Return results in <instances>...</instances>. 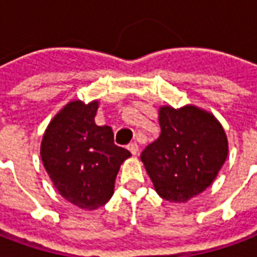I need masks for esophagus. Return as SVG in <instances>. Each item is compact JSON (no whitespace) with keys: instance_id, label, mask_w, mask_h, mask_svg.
Segmentation results:
<instances>
[{"instance_id":"esophagus-1","label":"esophagus","mask_w":257,"mask_h":257,"mask_svg":"<svg viewBox=\"0 0 257 257\" xmlns=\"http://www.w3.org/2000/svg\"><path fill=\"white\" fill-rule=\"evenodd\" d=\"M128 150L131 151V154H132V156H136V154H138V151H139V147H138L136 143H131V145L128 146Z\"/></svg>"}]
</instances>
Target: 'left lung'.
Wrapping results in <instances>:
<instances>
[{
    "mask_svg": "<svg viewBox=\"0 0 257 257\" xmlns=\"http://www.w3.org/2000/svg\"><path fill=\"white\" fill-rule=\"evenodd\" d=\"M161 134L140 160L157 194L187 202L209 187L228 154L226 132L212 112L193 104L158 110Z\"/></svg>",
    "mask_w": 257,
    "mask_h": 257,
    "instance_id": "1",
    "label": "left lung"
}]
</instances>
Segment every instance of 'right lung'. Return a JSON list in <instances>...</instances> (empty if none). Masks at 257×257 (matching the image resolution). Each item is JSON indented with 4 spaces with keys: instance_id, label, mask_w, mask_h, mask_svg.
<instances>
[{
    "instance_id": "right-lung-1",
    "label": "right lung",
    "mask_w": 257,
    "mask_h": 257,
    "mask_svg": "<svg viewBox=\"0 0 257 257\" xmlns=\"http://www.w3.org/2000/svg\"><path fill=\"white\" fill-rule=\"evenodd\" d=\"M99 100H71L51 119L41 142V160L59 194L81 209L95 210L114 194L119 167L131 157L114 145L110 126H99Z\"/></svg>"
}]
</instances>
